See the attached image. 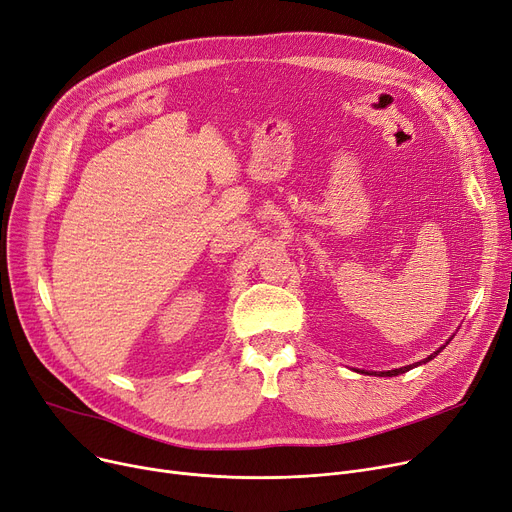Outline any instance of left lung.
I'll list each match as a JSON object with an SVG mask.
<instances>
[{
	"label": "left lung",
	"instance_id": "obj_1",
	"mask_svg": "<svg viewBox=\"0 0 512 512\" xmlns=\"http://www.w3.org/2000/svg\"><path fill=\"white\" fill-rule=\"evenodd\" d=\"M450 340H452V338H450ZM446 344H448V342H446ZM446 344H444V346H446ZM444 346H440L436 353H432L427 359H423V361H419V363H413V365H407V367H398V369H390V371H373V373L380 375V378H394V375H400V373H405V371H409V369H413V367H417V365H423V363H427V361H432V359L442 351ZM359 373H363V371H359Z\"/></svg>",
	"mask_w": 512,
	"mask_h": 512
}]
</instances>
